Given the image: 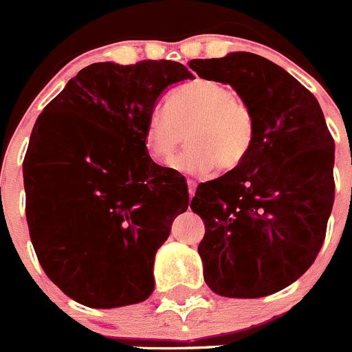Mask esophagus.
Wrapping results in <instances>:
<instances>
[{"mask_svg":"<svg viewBox=\"0 0 352 352\" xmlns=\"http://www.w3.org/2000/svg\"><path fill=\"white\" fill-rule=\"evenodd\" d=\"M186 185H188V197L192 199V197H194V194H195V183L188 179V182H186Z\"/></svg>","mask_w":352,"mask_h":352,"instance_id":"esophagus-1","label":"esophagus"}]
</instances>
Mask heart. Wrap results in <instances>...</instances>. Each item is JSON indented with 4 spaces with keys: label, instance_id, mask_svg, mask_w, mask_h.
Here are the masks:
<instances>
[{
    "label": "heart",
    "instance_id": "1",
    "mask_svg": "<svg viewBox=\"0 0 352 352\" xmlns=\"http://www.w3.org/2000/svg\"><path fill=\"white\" fill-rule=\"evenodd\" d=\"M188 148L173 162L183 174L204 176L217 167L229 173L250 155L256 118L250 105L227 84L197 79L174 89L166 109H153L144 126L146 151L169 164L183 141Z\"/></svg>",
    "mask_w": 352,
    "mask_h": 352
}]
</instances>
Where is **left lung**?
Listing matches in <instances>:
<instances>
[{
	"mask_svg": "<svg viewBox=\"0 0 352 352\" xmlns=\"http://www.w3.org/2000/svg\"><path fill=\"white\" fill-rule=\"evenodd\" d=\"M190 68L231 84L256 118L247 160L201 183L190 203L206 227L204 280L220 296H268L298 280L324 243L335 141L316 96L263 56L234 52Z\"/></svg>",
	"mask_w": 352,
	"mask_h": 352,
	"instance_id": "8db88e82",
	"label": "left lung"
}]
</instances>
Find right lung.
Listing matches in <instances>:
<instances>
[{
    "mask_svg": "<svg viewBox=\"0 0 352 352\" xmlns=\"http://www.w3.org/2000/svg\"><path fill=\"white\" fill-rule=\"evenodd\" d=\"M182 63H93L42 111L23 162L26 220L40 266L93 309L144 301L155 254L188 208L185 178L151 160L144 126Z\"/></svg>",
    "mask_w": 352,
    "mask_h": 352,
    "instance_id": "right-lung-1",
    "label": "right lung"
}]
</instances>
